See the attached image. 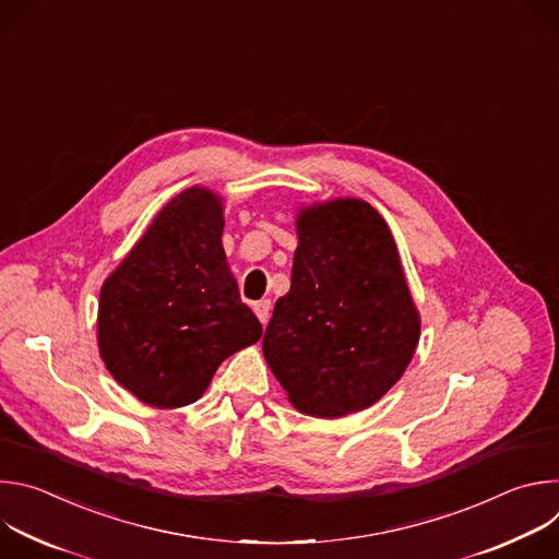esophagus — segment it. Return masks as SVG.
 Instances as JSON below:
<instances>
[{
    "mask_svg": "<svg viewBox=\"0 0 559 559\" xmlns=\"http://www.w3.org/2000/svg\"><path fill=\"white\" fill-rule=\"evenodd\" d=\"M270 309H272V302H270V300H259V302H254V313L259 316V321H261L263 325L267 323Z\"/></svg>",
    "mask_w": 559,
    "mask_h": 559,
    "instance_id": "34e87169",
    "label": "esophagus"
}]
</instances>
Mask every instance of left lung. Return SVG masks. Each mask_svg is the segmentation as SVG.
<instances>
[{"label": "left lung", "mask_w": 559, "mask_h": 559, "mask_svg": "<svg viewBox=\"0 0 559 559\" xmlns=\"http://www.w3.org/2000/svg\"><path fill=\"white\" fill-rule=\"evenodd\" d=\"M292 285L263 356L287 401L313 418L376 405L420 341V313L386 221L362 199L300 207Z\"/></svg>", "instance_id": "left-lung-1"}]
</instances>
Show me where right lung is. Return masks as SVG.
Instances as JSON below:
<instances>
[{
	"mask_svg": "<svg viewBox=\"0 0 559 559\" xmlns=\"http://www.w3.org/2000/svg\"><path fill=\"white\" fill-rule=\"evenodd\" d=\"M223 225V199L188 188L158 210L102 285L99 356L150 407L197 403L218 365L263 334L238 296Z\"/></svg>",
	"mask_w": 559,
	"mask_h": 559,
	"instance_id": "add662e5",
	"label": "right lung"
}]
</instances>
